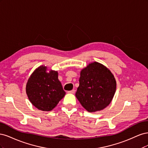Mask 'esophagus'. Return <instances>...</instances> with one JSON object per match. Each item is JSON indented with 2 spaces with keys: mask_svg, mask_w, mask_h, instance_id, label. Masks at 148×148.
I'll use <instances>...</instances> for the list:
<instances>
[{
  "mask_svg": "<svg viewBox=\"0 0 148 148\" xmlns=\"http://www.w3.org/2000/svg\"><path fill=\"white\" fill-rule=\"evenodd\" d=\"M75 90H74V89H72V90H71V91H68V93L74 94V93H75Z\"/></svg>",
  "mask_w": 148,
  "mask_h": 148,
  "instance_id": "34e87169",
  "label": "esophagus"
}]
</instances>
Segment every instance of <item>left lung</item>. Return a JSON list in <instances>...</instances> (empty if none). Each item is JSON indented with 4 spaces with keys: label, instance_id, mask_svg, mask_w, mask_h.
<instances>
[{
    "label": "left lung",
    "instance_id": "left-lung-1",
    "mask_svg": "<svg viewBox=\"0 0 148 148\" xmlns=\"http://www.w3.org/2000/svg\"><path fill=\"white\" fill-rule=\"evenodd\" d=\"M79 85L75 96L89 112L99 111L109 105L116 90L114 75L102 64H89L80 73Z\"/></svg>",
    "mask_w": 148,
    "mask_h": 148
}]
</instances>
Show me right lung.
I'll use <instances>...</instances> for the list:
<instances>
[{
	"label": "right lung",
	"instance_id": "right-lung-1",
	"mask_svg": "<svg viewBox=\"0 0 148 148\" xmlns=\"http://www.w3.org/2000/svg\"><path fill=\"white\" fill-rule=\"evenodd\" d=\"M47 70L46 66H39L30 76L26 86L31 104L42 111L52 110L65 95L57 71L47 72Z\"/></svg>",
	"mask_w": 148,
	"mask_h": 148
}]
</instances>
